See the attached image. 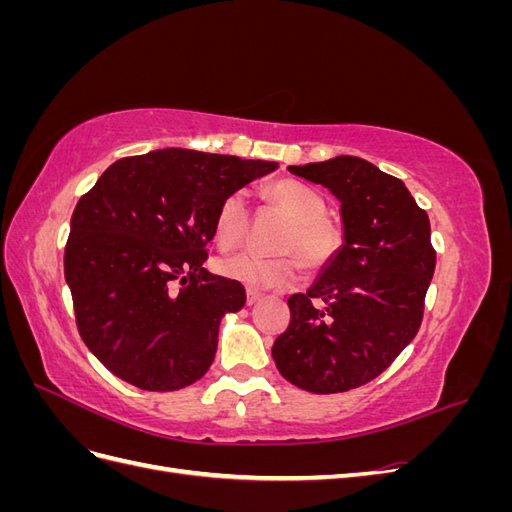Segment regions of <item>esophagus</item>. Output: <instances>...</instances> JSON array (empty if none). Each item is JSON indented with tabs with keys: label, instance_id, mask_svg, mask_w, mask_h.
Returning <instances> with one entry per match:
<instances>
[{
	"label": "esophagus",
	"instance_id": "34e87169",
	"mask_svg": "<svg viewBox=\"0 0 512 512\" xmlns=\"http://www.w3.org/2000/svg\"><path fill=\"white\" fill-rule=\"evenodd\" d=\"M260 297H262L260 292H256V290H247V299H245V303H247V305H256V303L260 301Z\"/></svg>",
	"mask_w": 512,
	"mask_h": 512
}]
</instances>
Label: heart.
<instances>
[{"mask_svg":"<svg viewBox=\"0 0 512 512\" xmlns=\"http://www.w3.org/2000/svg\"><path fill=\"white\" fill-rule=\"evenodd\" d=\"M265 196L273 207L284 213V218H288V226L275 241V252L282 254L226 256L215 262V269L228 280L252 290H280L299 280L301 267L296 260L297 255L307 271H320L327 267L342 250L344 230L324 215L327 213L324 198L299 181H277L269 185ZM247 224H250V211H247L243 194L235 192L226 196L218 215H215V241L224 250H232L245 239Z\"/></svg>","mask_w":512,"mask_h":512,"instance_id":"1","label":"heart"}]
</instances>
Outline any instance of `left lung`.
I'll list each match as a JSON object with an SVG mask.
<instances>
[{
	"instance_id": "obj_1",
	"label": "left lung",
	"mask_w": 512,
	"mask_h": 512,
	"mask_svg": "<svg viewBox=\"0 0 512 512\" xmlns=\"http://www.w3.org/2000/svg\"><path fill=\"white\" fill-rule=\"evenodd\" d=\"M288 170L342 203L344 245L312 288L288 299L290 324L271 354L299 389L344 393L378 378L421 327L436 269L429 218L404 181L363 158Z\"/></svg>"
}]
</instances>
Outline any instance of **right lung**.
<instances>
[{"label": "right lung", "instance_id": "right-lung-1", "mask_svg": "<svg viewBox=\"0 0 512 512\" xmlns=\"http://www.w3.org/2000/svg\"><path fill=\"white\" fill-rule=\"evenodd\" d=\"M277 162L192 149L121 158L81 196L64 273L76 327L96 359L143 391H179L207 374L239 282L209 273L222 200Z\"/></svg>", "mask_w": 512, "mask_h": 512}]
</instances>
